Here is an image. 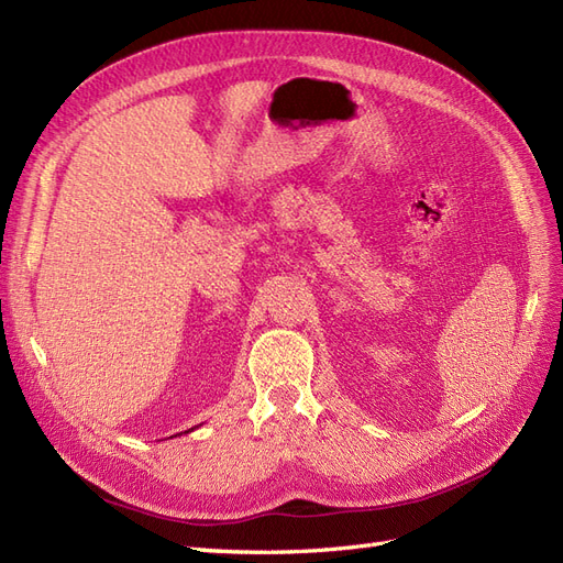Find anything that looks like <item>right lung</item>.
Returning <instances> with one entry per match:
<instances>
[{"instance_id": "1", "label": "right lung", "mask_w": 563, "mask_h": 563, "mask_svg": "<svg viewBox=\"0 0 563 563\" xmlns=\"http://www.w3.org/2000/svg\"><path fill=\"white\" fill-rule=\"evenodd\" d=\"M192 430H195V428H192ZM192 430H187V432H192ZM187 432H185V434H187ZM180 434H183V432H180Z\"/></svg>"}]
</instances>
